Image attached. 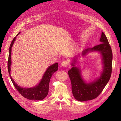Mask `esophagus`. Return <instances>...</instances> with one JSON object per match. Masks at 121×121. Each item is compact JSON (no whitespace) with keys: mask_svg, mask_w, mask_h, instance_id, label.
Segmentation results:
<instances>
[{"mask_svg":"<svg viewBox=\"0 0 121 121\" xmlns=\"http://www.w3.org/2000/svg\"><path fill=\"white\" fill-rule=\"evenodd\" d=\"M68 65H69V63H68V62L67 60H63V61L61 62V65L63 67H68Z\"/></svg>","mask_w":121,"mask_h":121,"instance_id":"1","label":"esophagus"}]
</instances>
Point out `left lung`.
<instances>
[{
  "instance_id": "obj_1",
  "label": "left lung",
  "mask_w": 121,
  "mask_h": 121,
  "mask_svg": "<svg viewBox=\"0 0 121 121\" xmlns=\"http://www.w3.org/2000/svg\"><path fill=\"white\" fill-rule=\"evenodd\" d=\"M100 41L101 43L99 44L92 48L86 49L82 53L83 56H84L88 52L97 51L101 54L104 70L99 78L93 82L86 83L81 78L80 69L74 67L73 64L72 65L74 67L68 71L73 96L78 101L89 100L96 98L101 93L111 78L112 71V50L107 37L102 32Z\"/></svg>"
}]
</instances>
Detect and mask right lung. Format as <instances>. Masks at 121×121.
Segmentation results:
<instances>
[{
    "label": "right lung",
    "mask_w": 121,
    "mask_h": 121,
    "mask_svg": "<svg viewBox=\"0 0 121 121\" xmlns=\"http://www.w3.org/2000/svg\"><path fill=\"white\" fill-rule=\"evenodd\" d=\"M17 34V35H18ZM16 37H14L9 49V59L8 61V71L10 79L15 87L16 89L25 98H27L28 99L33 100H41L45 98L48 93L49 85L50 79L52 77L54 72L57 71L58 69V63H56L49 66L47 69L45 74H44L43 78L41 81L35 87L30 88H23L20 86H18L14 82L13 80L12 79L10 76V65H11V52H12V47L15 41Z\"/></svg>",
    "instance_id": "obj_1"
}]
</instances>
